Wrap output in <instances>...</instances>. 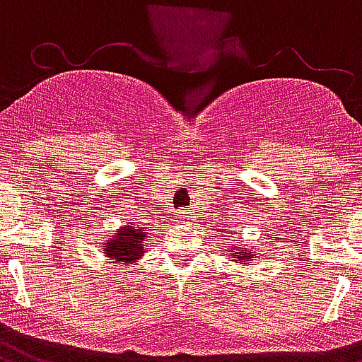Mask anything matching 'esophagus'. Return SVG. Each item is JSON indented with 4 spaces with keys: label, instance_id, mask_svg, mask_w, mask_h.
<instances>
[{
    "label": "esophagus",
    "instance_id": "1",
    "mask_svg": "<svg viewBox=\"0 0 362 362\" xmlns=\"http://www.w3.org/2000/svg\"><path fill=\"white\" fill-rule=\"evenodd\" d=\"M180 219H188V211H180V215H178Z\"/></svg>",
    "mask_w": 362,
    "mask_h": 362
}]
</instances>
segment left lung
Returning <instances> with one entry per match:
<instances>
[{
    "mask_svg": "<svg viewBox=\"0 0 362 362\" xmlns=\"http://www.w3.org/2000/svg\"><path fill=\"white\" fill-rule=\"evenodd\" d=\"M236 254H238V259H244V262H250V258L254 256V254H252V252H248V250L236 252Z\"/></svg>",
    "mask_w": 362,
    "mask_h": 362,
    "instance_id": "1",
    "label": "left lung"
}]
</instances>
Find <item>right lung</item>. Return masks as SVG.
Returning <instances> with one entry per match:
<instances>
[{
	"label": "right lung",
	"instance_id": "add662e5",
	"mask_svg": "<svg viewBox=\"0 0 362 362\" xmlns=\"http://www.w3.org/2000/svg\"><path fill=\"white\" fill-rule=\"evenodd\" d=\"M143 238H145L143 228H119L118 236H114L112 240L104 243L106 244V252L104 254L114 258L116 262L129 264V262H134V259H137L143 254Z\"/></svg>",
	"mask_w": 362,
	"mask_h": 362
}]
</instances>
